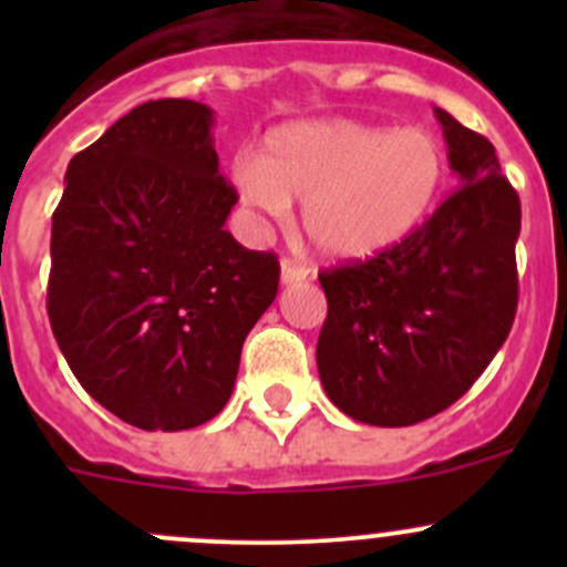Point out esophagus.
Wrapping results in <instances>:
<instances>
[{
    "label": "esophagus",
    "instance_id": "obj_1",
    "mask_svg": "<svg viewBox=\"0 0 567 567\" xmlns=\"http://www.w3.org/2000/svg\"><path fill=\"white\" fill-rule=\"evenodd\" d=\"M307 268L301 262L290 260V257H282V285H293V282H305L307 279Z\"/></svg>",
    "mask_w": 567,
    "mask_h": 567
}]
</instances>
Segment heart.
<instances>
[{
    "label": "heart",
    "instance_id": "1",
    "mask_svg": "<svg viewBox=\"0 0 567 567\" xmlns=\"http://www.w3.org/2000/svg\"><path fill=\"white\" fill-rule=\"evenodd\" d=\"M444 177L447 158L431 131L312 120L271 131L260 162L238 167L236 186L247 208L274 221L305 205V230L320 255L357 262L414 236Z\"/></svg>",
    "mask_w": 567,
    "mask_h": 567
}]
</instances>
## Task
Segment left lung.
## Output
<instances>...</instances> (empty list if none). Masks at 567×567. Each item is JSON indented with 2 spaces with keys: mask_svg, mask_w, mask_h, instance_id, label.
Returning <instances> with one entry per match:
<instances>
[{
  "mask_svg": "<svg viewBox=\"0 0 567 567\" xmlns=\"http://www.w3.org/2000/svg\"><path fill=\"white\" fill-rule=\"evenodd\" d=\"M461 186L400 247L318 274L320 384L379 427L431 420L483 375L518 307L522 203L494 145L436 109Z\"/></svg>",
  "mask_w": 567,
  "mask_h": 567,
  "instance_id": "1",
  "label": "left lung"
}]
</instances>
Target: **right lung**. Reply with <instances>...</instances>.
Returning a JSON list of instances; mask_svg holds the SVG:
<instances>
[{
	"label": "right lung",
	"mask_w": 567,
	"mask_h": 567,
	"mask_svg": "<svg viewBox=\"0 0 567 567\" xmlns=\"http://www.w3.org/2000/svg\"><path fill=\"white\" fill-rule=\"evenodd\" d=\"M214 112L147 101L71 158L51 216L49 310L68 368L142 431H188L230 400L241 348L279 288L274 251L225 230Z\"/></svg>",
	"instance_id": "right-lung-1"
}]
</instances>
